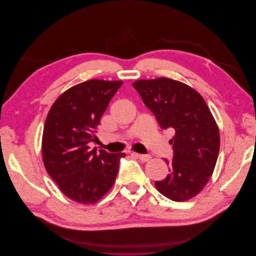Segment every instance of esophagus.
Wrapping results in <instances>:
<instances>
[{
  "label": "esophagus",
  "instance_id": "34e87169",
  "mask_svg": "<svg viewBox=\"0 0 256 256\" xmlns=\"http://www.w3.org/2000/svg\"><path fill=\"white\" fill-rule=\"evenodd\" d=\"M134 156H136L138 159H140L142 162H147L152 160L150 154H134Z\"/></svg>",
  "mask_w": 256,
  "mask_h": 256
}]
</instances>
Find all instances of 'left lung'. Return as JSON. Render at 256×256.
I'll return each mask as SVG.
<instances>
[{"instance_id":"left-lung-1","label":"left lung","mask_w":256,"mask_h":256,"mask_svg":"<svg viewBox=\"0 0 256 256\" xmlns=\"http://www.w3.org/2000/svg\"><path fill=\"white\" fill-rule=\"evenodd\" d=\"M161 129H173V159H164L168 174L154 182L160 193L184 202L203 190L216 166L220 148L218 126L205 100L188 85L168 78L132 84Z\"/></svg>"}]
</instances>
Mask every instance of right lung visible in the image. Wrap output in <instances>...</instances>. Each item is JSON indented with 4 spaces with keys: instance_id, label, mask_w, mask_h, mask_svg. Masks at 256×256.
I'll use <instances>...</instances> for the list:
<instances>
[{
    "instance_id": "add662e5",
    "label": "right lung",
    "mask_w": 256,
    "mask_h": 256,
    "mask_svg": "<svg viewBox=\"0 0 256 256\" xmlns=\"http://www.w3.org/2000/svg\"><path fill=\"white\" fill-rule=\"evenodd\" d=\"M122 81L90 80L53 104L44 122L42 160L60 191L74 202L96 203L111 189L125 152L90 148L100 118Z\"/></svg>"
}]
</instances>
